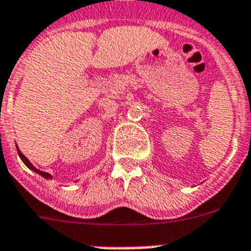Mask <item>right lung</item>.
I'll return each instance as SVG.
<instances>
[{
	"mask_svg": "<svg viewBox=\"0 0 251 251\" xmlns=\"http://www.w3.org/2000/svg\"><path fill=\"white\" fill-rule=\"evenodd\" d=\"M18 154H19V157L22 158V161H23L24 164H25L26 166H28V168L30 169V170H33V172H36V173H37V174L42 175V176H44V178H46V179H50V178H51V175L49 174V173L41 172V170H38V169H36V168H34L33 165H32V164H30V162H29V160H28V158H26L25 156H24V154L22 153V152H20L19 150H18Z\"/></svg>",
	"mask_w": 251,
	"mask_h": 251,
	"instance_id": "right-lung-1",
	"label": "right lung"
}]
</instances>
